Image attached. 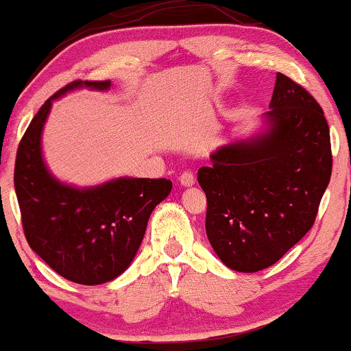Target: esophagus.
Segmentation results:
<instances>
[{
  "label": "esophagus",
  "instance_id": "obj_1",
  "mask_svg": "<svg viewBox=\"0 0 351 351\" xmlns=\"http://www.w3.org/2000/svg\"><path fill=\"white\" fill-rule=\"evenodd\" d=\"M195 175H193L191 171H183L180 175V184L181 186H193V184H195Z\"/></svg>",
  "mask_w": 351,
  "mask_h": 351
}]
</instances>
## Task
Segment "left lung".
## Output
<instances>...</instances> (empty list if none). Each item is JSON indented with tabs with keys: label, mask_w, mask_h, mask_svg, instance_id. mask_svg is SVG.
<instances>
[{
	"label": "left lung",
	"mask_w": 351,
	"mask_h": 351,
	"mask_svg": "<svg viewBox=\"0 0 351 351\" xmlns=\"http://www.w3.org/2000/svg\"><path fill=\"white\" fill-rule=\"evenodd\" d=\"M264 134L217 148L198 170L206 193V234L224 265L257 272L308 232L332 176L324 110L277 72Z\"/></svg>",
	"instance_id": "obj_1"
}]
</instances>
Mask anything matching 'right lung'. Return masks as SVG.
<instances>
[{"mask_svg": "<svg viewBox=\"0 0 351 351\" xmlns=\"http://www.w3.org/2000/svg\"><path fill=\"white\" fill-rule=\"evenodd\" d=\"M79 87L107 90L110 80H74L44 102L19 142L14 189L31 249L64 279L97 285L130 265L148 217L173 184L167 178H117L79 189L47 171L41 135L52 100Z\"/></svg>", "mask_w": 351, "mask_h": 351, "instance_id": "right-lung-1", "label": "right lung"}]
</instances>
